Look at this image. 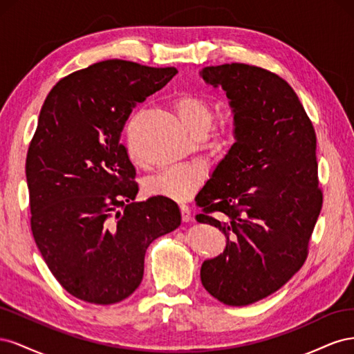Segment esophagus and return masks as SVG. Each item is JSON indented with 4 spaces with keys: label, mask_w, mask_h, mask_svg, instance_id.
Segmentation results:
<instances>
[{
    "label": "esophagus",
    "mask_w": 354,
    "mask_h": 354,
    "mask_svg": "<svg viewBox=\"0 0 354 354\" xmlns=\"http://www.w3.org/2000/svg\"><path fill=\"white\" fill-rule=\"evenodd\" d=\"M180 212H181V220H183L185 223L190 221L192 212H190V208L187 205H180Z\"/></svg>",
    "instance_id": "1"
}]
</instances>
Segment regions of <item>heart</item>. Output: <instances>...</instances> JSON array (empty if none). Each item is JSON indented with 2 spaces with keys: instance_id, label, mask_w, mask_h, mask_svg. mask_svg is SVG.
Returning a JSON list of instances; mask_svg holds the SVG:
<instances>
[{
  "instance_id": "heart-1",
  "label": "heart",
  "mask_w": 354,
  "mask_h": 354,
  "mask_svg": "<svg viewBox=\"0 0 354 354\" xmlns=\"http://www.w3.org/2000/svg\"><path fill=\"white\" fill-rule=\"evenodd\" d=\"M174 109L178 118L196 136H202L208 130L212 121L211 104L196 94H181L174 100ZM229 128L218 125L212 130V143L221 146L227 142ZM207 171L199 164L169 167L146 181V190L151 195L164 196L177 202L190 199L196 194Z\"/></svg>"
}]
</instances>
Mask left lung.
Wrapping results in <instances>:
<instances>
[{
  "label": "left lung",
  "mask_w": 354,
  "mask_h": 354,
  "mask_svg": "<svg viewBox=\"0 0 354 354\" xmlns=\"http://www.w3.org/2000/svg\"><path fill=\"white\" fill-rule=\"evenodd\" d=\"M226 91L234 143L196 196V220L218 227L226 250L201 267L203 288L227 306H248L301 269L322 209L316 133L298 95L276 73L245 63L207 66ZM217 213V216H212Z\"/></svg>",
  "instance_id": "obj_1"
}]
</instances>
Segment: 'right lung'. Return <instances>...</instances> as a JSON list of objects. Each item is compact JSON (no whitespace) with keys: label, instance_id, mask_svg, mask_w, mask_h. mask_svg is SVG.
I'll return each mask as SVG.
<instances>
[{"label":"right lung","instance_id":"right-lung-1","mask_svg":"<svg viewBox=\"0 0 354 354\" xmlns=\"http://www.w3.org/2000/svg\"><path fill=\"white\" fill-rule=\"evenodd\" d=\"M176 73L104 60L60 80L42 104L26 156L30 229L53 276L82 301L130 297L147 246L180 226L174 201L134 202L136 168L120 142L134 106Z\"/></svg>","mask_w":354,"mask_h":354}]
</instances>
